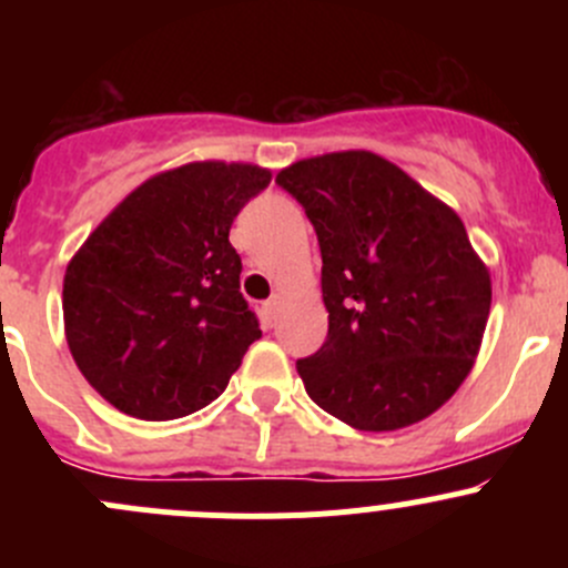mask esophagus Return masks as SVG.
Returning a JSON list of instances; mask_svg holds the SVG:
<instances>
[{"mask_svg":"<svg viewBox=\"0 0 568 568\" xmlns=\"http://www.w3.org/2000/svg\"><path fill=\"white\" fill-rule=\"evenodd\" d=\"M280 302H283V296H280V294H274V296H272V300H268V302H266V305H263V307H266V316H268V321H274V318H277V311H280Z\"/></svg>","mask_w":568,"mask_h":568,"instance_id":"obj_1","label":"esophagus"}]
</instances>
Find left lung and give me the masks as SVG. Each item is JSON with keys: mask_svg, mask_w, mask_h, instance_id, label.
<instances>
[{"mask_svg": "<svg viewBox=\"0 0 568 568\" xmlns=\"http://www.w3.org/2000/svg\"><path fill=\"white\" fill-rule=\"evenodd\" d=\"M321 247L324 346L296 359L305 390L359 432L412 426L475 363L491 305L489 268L454 209L371 151L280 170Z\"/></svg>", "mask_w": 568, "mask_h": 568, "instance_id": "left-lung-1", "label": "left lung"}]
</instances>
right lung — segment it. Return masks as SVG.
I'll list each match as a JSON object with an SVG mask.
<instances>
[{"label":"right lung","instance_id":"obj_1","mask_svg":"<svg viewBox=\"0 0 568 568\" xmlns=\"http://www.w3.org/2000/svg\"><path fill=\"white\" fill-rule=\"evenodd\" d=\"M268 181V170L225 162L159 173L71 257L62 283L68 348L114 409L175 420L225 390L261 337L227 236Z\"/></svg>","mask_w":568,"mask_h":568}]
</instances>
